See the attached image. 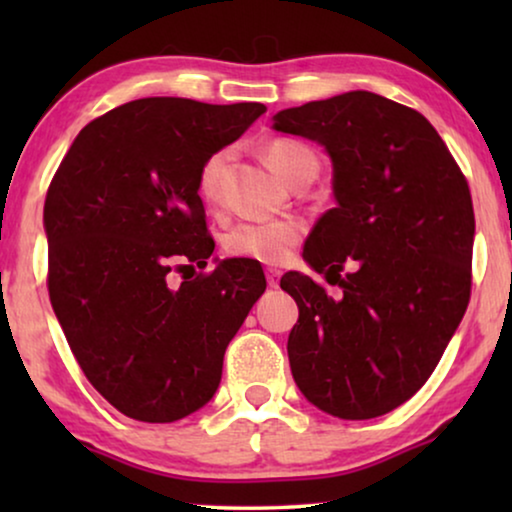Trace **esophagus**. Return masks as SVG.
Wrapping results in <instances>:
<instances>
[{"mask_svg": "<svg viewBox=\"0 0 512 512\" xmlns=\"http://www.w3.org/2000/svg\"><path fill=\"white\" fill-rule=\"evenodd\" d=\"M279 277H282V272H279L277 268H268V270H265V279H268L270 289H277V286H279Z\"/></svg>", "mask_w": 512, "mask_h": 512, "instance_id": "1", "label": "esophagus"}]
</instances>
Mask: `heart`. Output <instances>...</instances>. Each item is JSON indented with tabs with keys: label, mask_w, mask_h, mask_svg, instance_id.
<instances>
[{
	"label": "heart",
	"mask_w": 512,
	"mask_h": 512,
	"mask_svg": "<svg viewBox=\"0 0 512 512\" xmlns=\"http://www.w3.org/2000/svg\"><path fill=\"white\" fill-rule=\"evenodd\" d=\"M230 153L214 151L198 172V195L205 205H216L221 195V174ZM265 160L286 184L307 167H317L314 153L293 139H277L265 149ZM303 237V223L296 219H249L235 223L223 235V249L235 258L261 263H282Z\"/></svg>",
	"instance_id": "heart-1"
}]
</instances>
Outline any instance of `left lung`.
Wrapping results in <instances>:
<instances>
[{
	"label": "left lung",
	"instance_id": "1",
	"mask_svg": "<svg viewBox=\"0 0 512 512\" xmlns=\"http://www.w3.org/2000/svg\"><path fill=\"white\" fill-rule=\"evenodd\" d=\"M275 130L326 146L338 200L303 256L340 296L298 272L279 282L298 305L293 380L333 417L387 415L424 387L471 300L468 181L419 111L366 90L279 111Z\"/></svg>",
	"mask_w": 512,
	"mask_h": 512
}]
</instances>
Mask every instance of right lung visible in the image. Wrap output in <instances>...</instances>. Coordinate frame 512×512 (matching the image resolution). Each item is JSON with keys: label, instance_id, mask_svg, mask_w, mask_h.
<instances>
[{"label": "right lung", "instance_id": "1", "mask_svg": "<svg viewBox=\"0 0 512 512\" xmlns=\"http://www.w3.org/2000/svg\"><path fill=\"white\" fill-rule=\"evenodd\" d=\"M261 114V102L144 97L90 121L53 174L48 296L83 375L125 417L167 424L202 408L265 291L249 258L184 275L214 251L200 165Z\"/></svg>", "mask_w": 512, "mask_h": 512}]
</instances>
